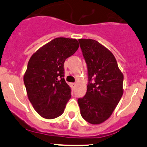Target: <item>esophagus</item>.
Returning a JSON list of instances; mask_svg holds the SVG:
<instances>
[{
    "label": "esophagus",
    "mask_w": 147,
    "mask_h": 147,
    "mask_svg": "<svg viewBox=\"0 0 147 147\" xmlns=\"http://www.w3.org/2000/svg\"><path fill=\"white\" fill-rule=\"evenodd\" d=\"M70 86L72 89H75V88L76 87V84L75 83H71L70 84Z\"/></svg>",
    "instance_id": "esophagus-1"
}]
</instances>
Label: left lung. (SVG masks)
<instances>
[{"label":"left lung","instance_id":"obj_1","mask_svg":"<svg viewBox=\"0 0 147 147\" xmlns=\"http://www.w3.org/2000/svg\"><path fill=\"white\" fill-rule=\"evenodd\" d=\"M87 64V92L78 104L82 117L92 124L104 122L112 115L123 95L124 76L114 55L98 41L79 39Z\"/></svg>","mask_w":147,"mask_h":147}]
</instances>
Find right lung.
I'll use <instances>...</instances> for the list:
<instances>
[{
	"label": "right lung",
	"instance_id": "add662e5",
	"mask_svg": "<svg viewBox=\"0 0 147 147\" xmlns=\"http://www.w3.org/2000/svg\"><path fill=\"white\" fill-rule=\"evenodd\" d=\"M79 46L75 38H54L28 61L23 77L27 94L34 110L43 118L60 116L71 97L70 88L64 79L63 64Z\"/></svg>",
	"mask_w": 147,
	"mask_h": 147
}]
</instances>
